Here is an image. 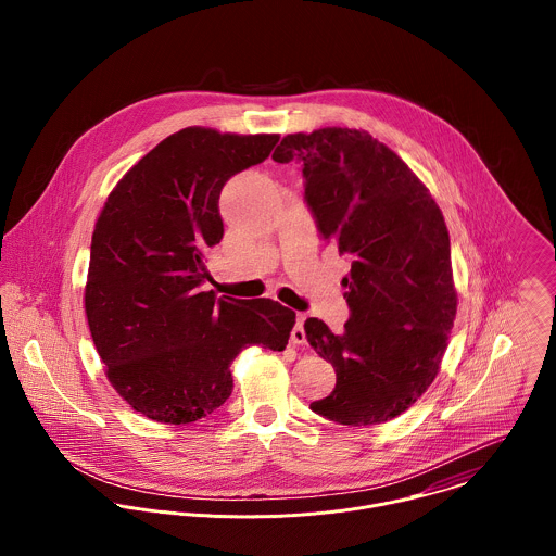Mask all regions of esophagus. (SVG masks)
<instances>
[{"mask_svg": "<svg viewBox=\"0 0 556 556\" xmlns=\"http://www.w3.org/2000/svg\"><path fill=\"white\" fill-rule=\"evenodd\" d=\"M304 320H306L304 315H298V318H295V327H293V331H291V342H293V344H304V342H306Z\"/></svg>", "mask_w": 556, "mask_h": 556, "instance_id": "obj_1", "label": "esophagus"}]
</instances>
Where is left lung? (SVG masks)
Returning <instances> with one entry per match:
<instances>
[{"label":"left lung","mask_w":556,"mask_h":556,"mask_svg":"<svg viewBox=\"0 0 556 556\" xmlns=\"http://www.w3.org/2000/svg\"><path fill=\"white\" fill-rule=\"evenodd\" d=\"M271 159L302 164L318 236L351 261L344 331L304 323L336 370L333 392L311 408L344 426L394 419L434 381L456 318L443 214L413 170L362 130L287 135Z\"/></svg>","instance_id":"left-lung-1"}]
</instances>
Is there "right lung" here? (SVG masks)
I'll use <instances>...</instances> for the list:
<instances>
[{
  "instance_id": "add662e5",
  "label": "right lung",
  "mask_w": 556,
  "mask_h": 556,
  "mask_svg": "<svg viewBox=\"0 0 556 556\" xmlns=\"http://www.w3.org/2000/svg\"><path fill=\"white\" fill-rule=\"evenodd\" d=\"M278 135L184 128L139 160L96 223L85 313L117 394L162 424H190L233 392L245 346L282 351L295 313L274 300L201 291L205 252L220 243V192L261 164Z\"/></svg>"
}]
</instances>
